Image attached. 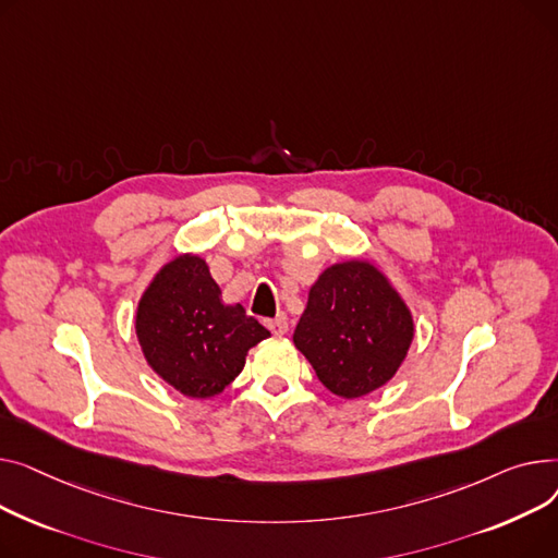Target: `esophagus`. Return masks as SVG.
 I'll use <instances>...</instances> for the list:
<instances>
[{"label":"esophagus","instance_id":"esophagus-1","mask_svg":"<svg viewBox=\"0 0 558 558\" xmlns=\"http://www.w3.org/2000/svg\"><path fill=\"white\" fill-rule=\"evenodd\" d=\"M266 326L275 336H286L288 333V319H286V315H277V317L268 319Z\"/></svg>","mask_w":558,"mask_h":558}]
</instances>
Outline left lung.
Returning a JSON list of instances; mask_svg holds the SVG:
<instances>
[{"mask_svg": "<svg viewBox=\"0 0 558 558\" xmlns=\"http://www.w3.org/2000/svg\"><path fill=\"white\" fill-rule=\"evenodd\" d=\"M412 338L401 294L369 260L353 258L326 268L311 286L292 342L326 389L360 399L399 372Z\"/></svg>", "mask_w": 558, "mask_h": 558, "instance_id": "left-lung-1", "label": "left lung"}]
</instances>
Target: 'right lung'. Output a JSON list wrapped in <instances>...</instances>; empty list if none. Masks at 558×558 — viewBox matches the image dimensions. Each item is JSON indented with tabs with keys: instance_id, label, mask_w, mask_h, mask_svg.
I'll use <instances>...</instances> for the list:
<instances>
[{
	"instance_id": "obj_1",
	"label": "right lung",
	"mask_w": 558,
	"mask_h": 558,
	"mask_svg": "<svg viewBox=\"0 0 558 558\" xmlns=\"http://www.w3.org/2000/svg\"><path fill=\"white\" fill-rule=\"evenodd\" d=\"M137 338L153 372L189 399H209L245 367L247 351L270 338L241 304H222L205 258L180 254L144 290Z\"/></svg>"
}]
</instances>
